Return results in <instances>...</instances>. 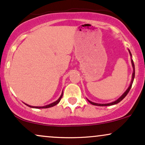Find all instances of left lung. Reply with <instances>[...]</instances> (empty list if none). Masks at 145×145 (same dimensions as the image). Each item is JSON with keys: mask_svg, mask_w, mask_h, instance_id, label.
I'll return each instance as SVG.
<instances>
[{"mask_svg": "<svg viewBox=\"0 0 145 145\" xmlns=\"http://www.w3.org/2000/svg\"><path fill=\"white\" fill-rule=\"evenodd\" d=\"M128 51H129V55L131 56V65H132V67H133V73H132V76H131V82H130V84H129V87L127 88V89L124 92V93L120 97L118 98L115 101H112V102H110V103H108V104H97V103H95V102H93V101L89 100L88 99H87L88 101H89V103H91L92 105H94V106H112V105H114V104H118V103H119L121 100H123V99H124L126 95H127L128 93H129V90L131 89V86H132V84H133V82H134V77H135V67H134V61H133V60L131 58H132V56H131V52L129 50H128Z\"/></svg>", "mask_w": 145, "mask_h": 145, "instance_id": "8db88e82", "label": "left lung"}]
</instances>
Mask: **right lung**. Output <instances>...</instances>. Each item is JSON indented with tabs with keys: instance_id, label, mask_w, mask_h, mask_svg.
<instances>
[{
	"instance_id": "1",
	"label": "right lung",
	"mask_w": 145,
	"mask_h": 145,
	"mask_svg": "<svg viewBox=\"0 0 145 145\" xmlns=\"http://www.w3.org/2000/svg\"><path fill=\"white\" fill-rule=\"evenodd\" d=\"M63 91L62 92V93H61V96H60V97L57 99V100L55 101H54V102H53V103H51V104H48V105H46V106H30V105H29V104H26V106H29V107L33 108H48L52 107V106H56V104H59V103L60 102V101H61V98H62V97H63Z\"/></svg>"
}]
</instances>
